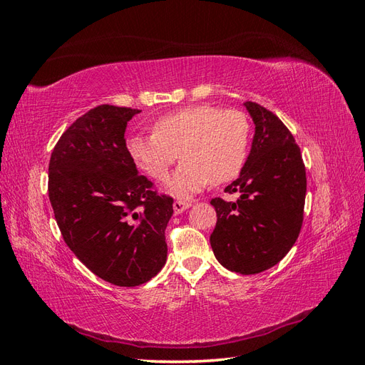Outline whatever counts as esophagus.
Masks as SVG:
<instances>
[{"mask_svg":"<svg viewBox=\"0 0 365 365\" xmlns=\"http://www.w3.org/2000/svg\"><path fill=\"white\" fill-rule=\"evenodd\" d=\"M192 202H186V200H175L173 203V207H174V212L175 214H182L183 211L188 210V207H191Z\"/></svg>","mask_w":365,"mask_h":365,"instance_id":"esophagus-1","label":"esophagus"}]
</instances>
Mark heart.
Segmentation results:
<instances>
[{"label":"heart","mask_w":365,"mask_h":365,"mask_svg":"<svg viewBox=\"0 0 365 365\" xmlns=\"http://www.w3.org/2000/svg\"><path fill=\"white\" fill-rule=\"evenodd\" d=\"M151 136H133L130 158L154 180H165L182 153L183 163L165 183L180 199L212 180L225 183L242 171L249 148V122L242 111L192 106L166 113L153 123Z\"/></svg>","instance_id":"heart-1"}]
</instances>
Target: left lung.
Here are the masks:
<instances>
[{
    "label": "left lung",
    "mask_w": 365,
    "mask_h": 365,
    "mask_svg": "<svg viewBox=\"0 0 365 365\" xmlns=\"http://www.w3.org/2000/svg\"><path fill=\"white\" fill-rule=\"evenodd\" d=\"M255 130L240 175L226 186L235 202L212 199L211 247L223 267L242 275L267 270L295 245L306 199V170L295 139L274 113L243 103Z\"/></svg>",
    "instance_id": "8db88e82"
}]
</instances>
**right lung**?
<instances>
[{"label":"right lung","mask_w":365,"mask_h":365,"mask_svg":"<svg viewBox=\"0 0 365 365\" xmlns=\"http://www.w3.org/2000/svg\"><path fill=\"white\" fill-rule=\"evenodd\" d=\"M140 110L99 106L68 127L48 163V199L64 242L93 274L120 287L158 275L173 199L151 191L125 130Z\"/></svg>","instance_id":"1"}]
</instances>
